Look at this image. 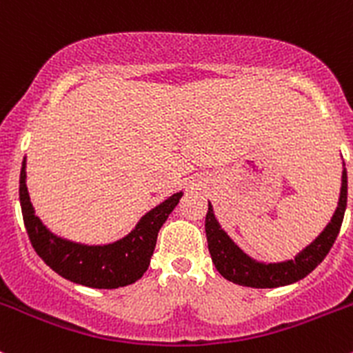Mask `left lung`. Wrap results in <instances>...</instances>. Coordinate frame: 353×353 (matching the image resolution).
Returning <instances> with one entry per match:
<instances>
[{
	"label": "left lung",
	"mask_w": 353,
	"mask_h": 353,
	"mask_svg": "<svg viewBox=\"0 0 353 353\" xmlns=\"http://www.w3.org/2000/svg\"><path fill=\"white\" fill-rule=\"evenodd\" d=\"M345 208H347V170H345L343 163L340 199H338L336 210L325 230L311 244L305 245L299 254H295L294 259L280 263H263L245 254L243 249L230 239L229 234L220 227L219 220L213 213L212 203L208 201L205 232L213 265L223 279L243 287L275 288L299 282L326 258L331 245L336 241L338 232H340Z\"/></svg>",
	"instance_id": "obj_1"
}]
</instances>
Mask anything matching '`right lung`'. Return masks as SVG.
I'll use <instances>...</instances> for the list:
<instances>
[{
  "instance_id": "right-lung-1",
  "label": "right lung",
  "mask_w": 353,
  "mask_h": 353,
  "mask_svg": "<svg viewBox=\"0 0 353 353\" xmlns=\"http://www.w3.org/2000/svg\"><path fill=\"white\" fill-rule=\"evenodd\" d=\"M27 163L20 172V205L25 229L35 252L63 279L90 288H117L134 283L148 270L160 227L179 203L183 191L145 213L123 239L109 244H81L52 234L35 215L27 190Z\"/></svg>"
}]
</instances>
